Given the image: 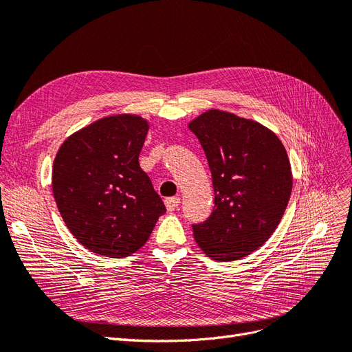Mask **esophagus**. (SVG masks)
I'll list each match as a JSON object with an SVG mask.
<instances>
[{
	"label": "esophagus",
	"instance_id": "34e87169",
	"mask_svg": "<svg viewBox=\"0 0 352 352\" xmlns=\"http://www.w3.org/2000/svg\"><path fill=\"white\" fill-rule=\"evenodd\" d=\"M178 205H179V197L178 196H174V197H166L165 199V206H166V209L169 210H175L177 208H178Z\"/></svg>",
	"mask_w": 352,
	"mask_h": 352
}]
</instances>
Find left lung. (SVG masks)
Wrapping results in <instances>:
<instances>
[{"instance_id": "1", "label": "left lung", "mask_w": 352, "mask_h": 352, "mask_svg": "<svg viewBox=\"0 0 352 352\" xmlns=\"http://www.w3.org/2000/svg\"><path fill=\"white\" fill-rule=\"evenodd\" d=\"M212 174L214 210L193 224L199 248L215 261H236L263 246L282 219L292 169L278 137L252 119L210 109L188 124Z\"/></svg>"}]
</instances>
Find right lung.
<instances>
[{"instance_id":"obj_1","label":"right lung","mask_w":352,"mask_h":352,"mask_svg":"<svg viewBox=\"0 0 352 352\" xmlns=\"http://www.w3.org/2000/svg\"><path fill=\"white\" fill-rule=\"evenodd\" d=\"M147 131L142 116L113 115L79 129L58 148L53 195L66 227L89 252L133 255L166 212L138 164Z\"/></svg>"}]
</instances>
